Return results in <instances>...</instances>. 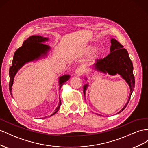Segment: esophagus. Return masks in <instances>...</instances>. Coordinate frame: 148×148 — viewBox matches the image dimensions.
<instances>
[{
  "label": "esophagus",
  "mask_w": 148,
  "mask_h": 148,
  "mask_svg": "<svg viewBox=\"0 0 148 148\" xmlns=\"http://www.w3.org/2000/svg\"><path fill=\"white\" fill-rule=\"evenodd\" d=\"M75 73L77 75H78V76H80V75H81L83 73L82 69L81 68H77L76 70H75Z\"/></svg>",
  "instance_id": "esophagus-1"
}]
</instances>
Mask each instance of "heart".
<instances>
[{"instance_id": "1", "label": "heart", "mask_w": 148, "mask_h": 148, "mask_svg": "<svg viewBox=\"0 0 148 148\" xmlns=\"http://www.w3.org/2000/svg\"><path fill=\"white\" fill-rule=\"evenodd\" d=\"M94 48H95L94 46H93L92 45H87L85 46V47L83 48V49H82L81 53L82 54H83V55H88V54H90L92 51L94 50ZM101 54H102V51H101L99 49V50L94 51L90 54V60L91 61L96 60L97 59H98L100 56Z\"/></svg>"}]
</instances>
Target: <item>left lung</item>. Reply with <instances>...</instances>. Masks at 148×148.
Returning a JSON list of instances; mask_svg holds the SVG:
<instances>
[{
	"label": "left lung",
	"mask_w": 148,
	"mask_h": 148,
	"mask_svg": "<svg viewBox=\"0 0 148 148\" xmlns=\"http://www.w3.org/2000/svg\"><path fill=\"white\" fill-rule=\"evenodd\" d=\"M110 53L103 59L97 60L93 66V69L103 73H108L114 75L120 74L128 84L130 87V95L127 103L125 105L120 113L126 108L128 105L131 95L134 87V77L133 75V66L128 55V53L123 46L114 38L111 39ZM88 84L84 86V94L85 95L86 90Z\"/></svg>",
	"instance_id": "8db88e82"
}]
</instances>
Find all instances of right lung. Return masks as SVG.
<instances>
[{"instance_id": "obj_1", "label": "right lung", "mask_w": 148, "mask_h": 148, "mask_svg": "<svg viewBox=\"0 0 148 148\" xmlns=\"http://www.w3.org/2000/svg\"><path fill=\"white\" fill-rule=\"evenodd\" d=\"M48 38L43 37L41 36L33 35L29 37L28 38L24 41L22 46L16 50L14 53L13 61L12 62V66L9 69V90L12 94V87L13 85L14 79L15 74L17 73L20 67H22L25 63L29 61L38 60L40 57L45 56L47 54L50 49L49 46L43 44L42 42L48 41ZM70 78L69 75H64L60 77L59 79V85L60 89L65 82L68 81ZM61 105V99L60 97V103L55 110V112L51 115H54L60 108Z\"/></svg>"}]
</instances>
